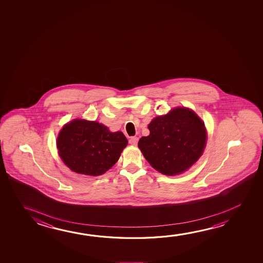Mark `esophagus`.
Wrapping results in <instances>:
<instances>
[{
  "mask_svg": "<svg viewBox=\"0 0 263 263\" xmlns=\"http://www.w3.org/2000/svg\"><path fill=\"white\" fill-rule=\"evenodd\" d=\"M138 142V138L137 137H132V138L129 139V143L131 145H134V146H136Z\"/></svg>",
  "mask_w": 263,
  "mask_h": 263,
  "instance_id": "34e87169",
  "label": "esophagus"
}]
</instances>
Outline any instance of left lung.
Here are the masks:
<instances>
[{
	"instance_id": "left-lung-1",
	"label": "left lung",
	"mask_w": 263,
	"mask_h": 263,
	"mask_svg": "<svg viewBox=\"0 0 263 263\" xmlns=\"http://www.w3.org/2000/svg\"><path fill=\"white\" fill-rule=\"evenodd\" d=\"M149 136L138 147L153 168L165 175L181 174L202 156L206 129L201 118L189 108L177 107L148 125Z\"/></svg>"
}]
</instances>
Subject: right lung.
<instances>
[{
  "mask_svg": "<svg viewBox=\"0 0 263 263\" xmlns=\"http://www.w3.org/2000/svg\"><path fill=\"white\" fill-rule=\"evenodd\" d=\"M121 131L110 132L95 121L75 119L62 127L57 147L62 161L72 172L99 176L112 168L127 145Z\"/></svg>",
  "mask_w": 263,
  "mask_h": 263,
  "instance_id": "obj_1",
  "label": "right lung"
}]
</instances>
